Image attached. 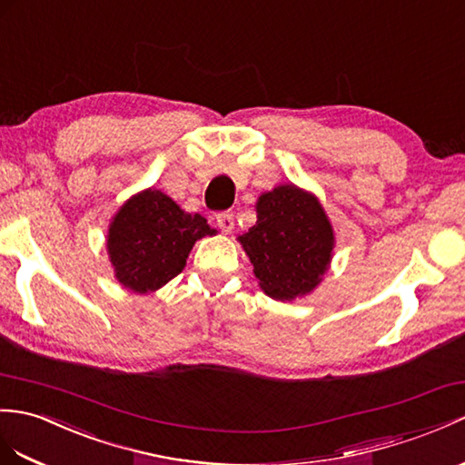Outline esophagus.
<instances>
[{"instance_id": "1", "label": "esophagus", "mask_w": 465, "mask_h": 465, "mask_svg": "<svg viewBox=\"0 0 465 465\" xmlns=\"http://www.w3.org/2000/svg\"><path fill=\"white\" fill-rule=\"evenodd\" d=\"M215 222H218V228L225 233H230L233 230V213L230 212H220L215 215Z\"/></svg>"}]
</instances>
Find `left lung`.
Segmentation results:
<instances>
[{"mask_svg": "<svg viewBox=\"0 0 465 465\" xmlns=\"http://www.w3.org/2000/svg\"><path fill=\"white\" fill-rule=\"evenodd\" d=\"M269 297L291 301L317 287L332 252V230L315 196L279 186L257 202V223L240 237Z\"/></svg>", "mask_w": 465, "mask_h": 465, "instance_id": "obj_1", "label": "left lung"}]
</instances>
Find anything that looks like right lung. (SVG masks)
<instances>
[{
  "instance_id": "right-lung-1",
  "label": "right lung",
  "mask_w": 465,
  "mask_h": 465,
  "mask_svg": "<svg viewBox=\"0 0 465 465\" xmlns=\"http://www.w3.org/2000/svg\"><path fill=\"white\" fill-rule=\"evenodd\" d=\"M213 233L206 218L186 213L166 193L150 188L116 213L106 247L118 282L148 293L174 279L196 240Z\"/></svg>"
}]
</instances>
